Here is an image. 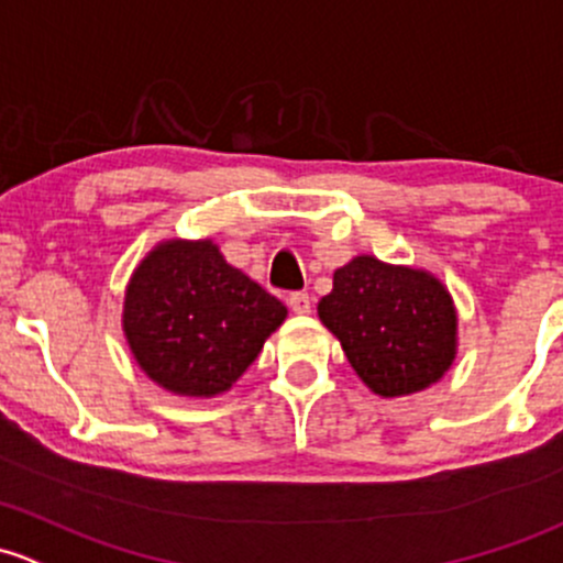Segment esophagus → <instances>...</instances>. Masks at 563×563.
<instances>
[{
    "label": "esophagus",
    "mask_w": 563,
    "mask_h": 563,
    "mask_svg": "<svg viewBox=\"0 0 563 563\" xmlns=\"http://www.w3.org/2000/svg\"><path fill=\"white\" fill-rule=\"evenodd\" d=\"M288 307H291V312H297V316H307V312L312 310V299H310V294H305V291H294L291 297H288Z\"/></svg>",
    "instance_id": "1"
}]
</instances>
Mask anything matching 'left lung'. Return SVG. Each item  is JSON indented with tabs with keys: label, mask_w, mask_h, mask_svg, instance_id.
Masks as SVG:
<instances>
[{
	"label": "left lung",
	"mask_w": 563,
	"mask_h": 563,
	"mask_svg": "<svg viewBox=\"0 0 563 563\" xmlns=\"http://www.w3.org/2000/svg\"><path fill=\"white\" fill-rule=\"evenodd\" d=\"M318 316L375 394L429 388L455 358V307L434 275L356 256L334 272Z\"/></svg>",
	"instance_id": "obj_1"
}]
</instances>
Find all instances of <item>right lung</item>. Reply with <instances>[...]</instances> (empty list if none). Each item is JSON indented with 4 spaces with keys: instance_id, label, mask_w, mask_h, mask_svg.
I'll list each match as a JSON object with an SVG mask.
<instances>
[{
    "instance_id": "obj_1",
    "label": "right lung",
    "mask_w": 563,
    "mask_h": 563,
    "mask_svg": "<svg viewBox=\"0 0 563 563\" xmlns=\"http://www.w3.org/2000/svg\"><path fill=\"white\" fill-rule=\"evenodd\" d=\"M286 312L227 264L212 240H169L134 269L123 331L153 383L180 396H216L240 380Z\"/></svg>"
}]
</instances>
